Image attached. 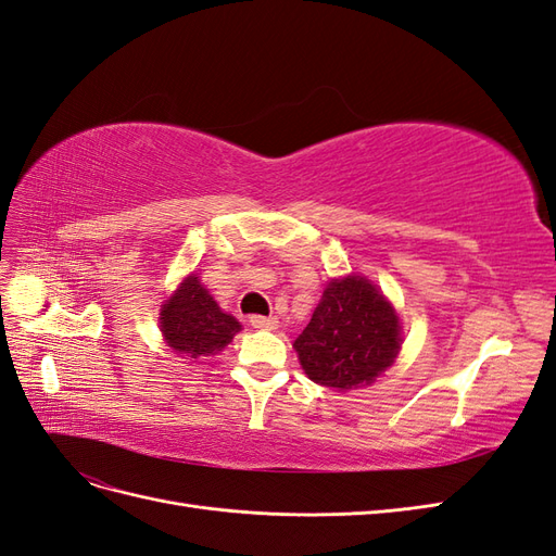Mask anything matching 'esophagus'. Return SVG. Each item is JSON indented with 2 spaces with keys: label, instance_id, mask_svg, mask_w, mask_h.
Segmentation results:
<instances>
[{
  "label": "esophagus",
  "instance_id": "1",
  "mask_svg": "<svg viewBox=\"0 0 556 556\" xmlns=\"http://www.w3.org/2000/svg\"><path fill=\"white\" fill-rule=\"evenodd\" d=\"M250 325L254 327V329H276L278 327V318H274V315H252L250 318Z\"/></svg>",
  "mask_w": 556,
  "mask_h": 556
}]
</instances>
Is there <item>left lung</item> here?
Listing matches in <instances>:
<instances>
[{"mask_svg": "<svg viewBox=\"0 0 556 556\" xmlns=\"http://www.w3.org/2000/svg\"><path fill=\"white\" fill-rule=\"evenodd\" d=\"M402 341L400 315L383 292L363 276H346L327 282L294 351L311 381L351 390L377 381Z\"/></svg>", "mask_w": 556, "mask_h": 556, "instance_id": "8db88e82", "label": "left lung"}]
</instances>
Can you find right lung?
Listing matches in <instances>:
<instances>
[{"instance_id":"1","label":"right lung","mask_w":556,"mask_h":556,"mask_svg":"<svg viewBox=\"0 0 556 556\" xmlns=\"http://www.w3.org/2000/svg\"><path fill=\"white\" fill-rule=\"evenodd\" d=\"M159 323L173 353L187 357L217 355L236 332H241V323L219 308L197 274L187 276L163 302Z\"/></svg>"}]
</instances>
